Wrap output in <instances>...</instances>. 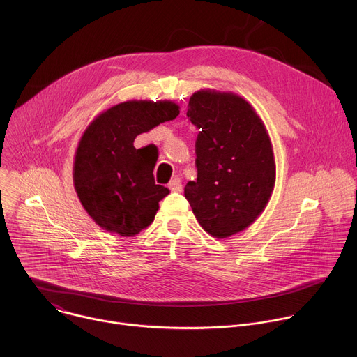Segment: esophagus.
<instances>
[{
  "label": "esophagus",
  "instance_id": "34e87169",
  "mask_svg": "<svg viewBox=\"0 0 357 357\" xmlns=\"http://www.w3.org/2000/svg\"><path fill=\"white\" fill-rule=\"evenodd\" d=\"M169 189L172 192H181L182 190V181L179 178H175L169 182Z\"/></svg>",
  "mask_w": 357,
  "mask_h": 357
}]
</instances>
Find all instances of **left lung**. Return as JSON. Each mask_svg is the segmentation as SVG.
<instances>
[{
    "label": "left lung",
    "instance_id": "1",
    "mask_svg": "<svg viewBox=\"0 0 357 357\" xmlns=\"http://www.w3.org/2000/svg\"><path fill=\"white\" fill-rule=\"evenodd\" d=\"M186 114L199 134L197 179L186 183L185 196L202 229L227 238L256 222L273 195L271 138L257 112L233 91L200 89Z\"/></svg>",
    "mask_w": 357,
    "mask_h": 357
}]
</instances>
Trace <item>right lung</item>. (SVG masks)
I'll return each mask as SVG.
<instances>
[{
    "label": "right lung",
    "instance_id": "1",
    "mask_svg": "<svg viewBox=\"0 0 357 357\" xmlns=\"http://www.w3.org/2000/svg\"><path fill=\"white\" fill-rule=\"evenodd\" d=\"M171 100H127L98 113L83 131L73 161V185L87 215L110 233L132 237L155 219L169 189L157 185V155L135 148L137 135L174 120Z\"/></svg>",
    "mask_w": 357,
    "mask_h": 357
}]
</instances>
